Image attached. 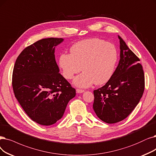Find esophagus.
Listing matches in <instances>:
<instances>
[{
	"label": "esophagus",
	"mask_w": 156,
	"mask_h": 156,
	"mask_svg": "<svg viewBox=\"0 0 156 156\" xmlns=\"http://www.w3.org/2000/svg\"><path fill=\"white\" fill-rule=\"evenodd\" d=\"M76 91L77 93H83L84 91V90H81V89H79V88H77L76 89Z\"/></svg>",
	"instance_id": "1"
}]
</instances>
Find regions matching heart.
I'll return each mask as SVG.
<instances>
[{"label": "heart", "instance_id": "1", "mask_svg": "<svg viewBox=\"0 0 156 156\" xmlns=\"http://www.w3.org/2000/svg\"><path fill=\"white\" fill-rule=\"evenodd\" d=\"M118 61V51L113 43L99 38L79 41L70 48V54L63 53L59 65L63 76L72 79L81 70L84 72L74 80V84L88 88L95 83L101 85L113 76Z\"/></svg>", "mask_w": 156, "mask_h": 156}]
</instances>
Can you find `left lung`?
<instances>
[{"instance_id": "8db88e82", "label": "left lung", "mask_w": 156, "mask_h": 156, "mask_svg": "<svg viewBox=\"0 0 156 156\" xmlns=\"http://www.w3.org/2000/svg\"><path fill=\"white\" fill-rule=\"evenodd\" d=\"M120 59L113 76L93 91V108L103 122L115 123L126 118L139 103L145 89V76L138 56L121 37Z\"/></svg>"}]
</instances>
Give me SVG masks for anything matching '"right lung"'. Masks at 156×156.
<instances>
[{
    "label": "right lung",
    "instance_id": "add662e5",
    "mask_svg": "<svg viewBox=\"0 0 156 156\" xmlns=\"http://www.w3.org/2000/svg\"><path fill=\"white\" fill-rule=\"evenodd\" d=\"M63 38H49L25 48L14 65L12 86L15 96L33 121L51 126L63 116L76 89L59 73L54 47Z\"/></svg>",
    "mask_w": 156,
    "mask_h": 156
}]
</instances>
